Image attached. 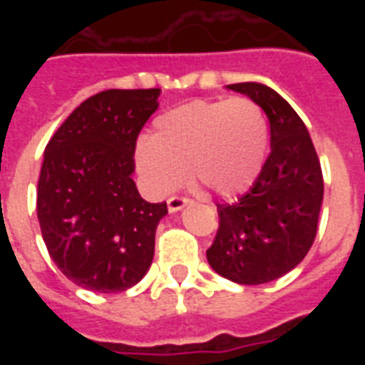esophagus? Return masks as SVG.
Here are the masks:
<instances>
[{
    "mask_svg": "<svg viewBox=\"0 0 365 365\" xmlns=\"http://www.w3.org/2000/svg\"><path fill=\"white\" fill-rule=\"evenodd\" d=\"M190 202H192V199L180 197V195H172V197L168 199V210L179 212V210H182L186 205H190Z\"/></svg>",
    "mask_w": 365,
    "mask_h": 365,
    "instance_id": "obj_1",
    "label": "esophagus"
}]
</instances>
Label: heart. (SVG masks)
<instances>
[{
  "label": "heart",
  "mask_w": 365,
  "mask_h": 365,
  "mask_svg": "<svg viewBox=\"0 0 365 365\" xmlns=\"http://www.w3.org/2000/svg\"><path fill=\"white\" fill-rule=\"evenodd\" d=\"M267 144L269 124L256 100H193L155 118L151 138L137 146V166L159 192L188 172L192 182L230 197L254 185Z\"/></svg>",
  "instance_id": "1"
}]
</instances>
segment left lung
<instances>
[{
    "instance_id": "8db88e82",
    "label": "left lung",
    "mask_w": 365,
    "mask_h": 365,
    "mask_svg": "<svg viewBox=\"0 0 365 365\" xmlns=\"http://www.w3.org/2000/svg\"><path fill=\"white\" fill-rule=\"evenodd\" d=\"M228 89L256 100L270 124V153L252 188L217 205L219 228L206 257L222 278L261 285L291 272L318 230L324 175L307 128L278 93L256 82Z\"/></svg>"
}]
</instances>
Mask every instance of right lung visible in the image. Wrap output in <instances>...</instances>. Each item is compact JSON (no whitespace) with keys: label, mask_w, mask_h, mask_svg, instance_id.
<instances>
[{"label":"right lung","mask_w":365,"mask_h":365,"mask_svg":"<svg viewBox=\"0 0 365 365\" xmlns=\"http://www.w3.org/2000/svg\"><path fill=\"white\" fill-rule=\"evenodd\" d=\"M160 89H108L83 100L45 148L38 221L66 278L93 292H120L144 278L166 201L140 197L137 138Z\"/></svg>","instance_id":"obj_1"}]
</instances>
